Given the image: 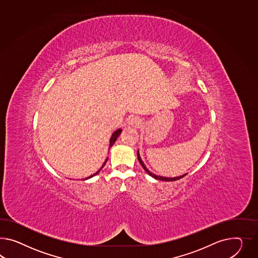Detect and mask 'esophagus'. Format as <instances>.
<instances>
[{
    "label": "esophagus",
    "mask_w": 258,
    "mask_h": 258,
    "mask_svg": "<svg viewBox=\"0 0 258 258\" xmlns=\"http://www.w3.org/2000/svg\"><path fill=\"white\" fill-rule=\"evenodd\" d=\"M126 124L128 126H133V127H137L138 125L141 124V122L139 121V119L136 118V117H132V118L128 119Z\"/></svg>",
    "instance_id": "esophagus-1"
}]
</instances>
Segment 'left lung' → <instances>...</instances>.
Listing matches in <instances>:
<instances>
[{
    "instance_id": "8db88e82",
    "label": "left lung",
    "mask_w": 258,
    "mask_h": 258,
    "mask_svg": "<svg viewBox=\"0 0 258 258\" xmlns=\"http://www.w3.org/2000/svg\"><path fill=\"white\" fill-rule=\"evenodd\" d=\"M137 156H138V160H139V162L141 163L142 167L144 168V170L147 172V174H149L150 176H152V177L155 178V179H158V180H162V181H175V180H178V179H180V178H182V177H184V176L187 174H182V175H180V176H175V177H165V176H160V175H157V174H153L152 172H150V171L147 169V166L145 165V163L143 162V160H142L141 157H140L139 150L137 151Z\"/></svg>"
}]
</instances>
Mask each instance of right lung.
I'll return each mask as SVG.
<instances>
[{
    "label": "right lung",
    "instance_id": "1",
    "mask_svg": "<svg viewBox=\"0 0 258 258\" xmlns=\"http://www.w3.org/2000/svg\"><path fill=\"white\" fill-rule=\"evenodd\" d=\"M121 133H122V130H121V128H118V130H116V131H115V132H114V133H112V134H111V139H110V147H109V148H111V147H112V146H113V144H114V143H115V141H116V139H117V138H118V136H119V135H120V134H121ZM107 160H108V158H107V159H106V160H105L104 163H103V164H102V166H101V167H100V169H99V170H98V172H97V173H95V174H92V175H90V176H88V177H86V178H84V180H86V179H88V178H91V177H93V176H95V175H97V174H98V173H99V172H100V171H101V169H102V168L104 167V165H105V164H106V162H107Z\"/></svg>",
    "mask_w": 258,
    "mask_h": 258
}]
</instances>
